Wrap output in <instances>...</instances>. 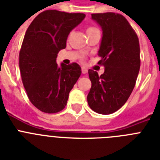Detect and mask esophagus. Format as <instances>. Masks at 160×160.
Segmentation results:
<instances>
[{"label":"esophagus","mask_w":160,"mask_h":160,"mask_svg":"<svg viewBox=\"0 0 160 160\" xmlns=\"http://www.w3.org/2000/svg\"><path fill=\"white\" fill-rule=\"evenodd\" d=\"M82 72L83 74H86L87 72H88V69H87L86 68L82 67Z\"/></svg>","instance_id":"34e87169"}]
</instances>
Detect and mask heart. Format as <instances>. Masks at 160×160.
I'll return each mask as SVG.
<instances>
[{"label":"heart","instance_id":"obj_1","mask_svg":"<svg viewBox=\"0 0 160 160\" xmlns=\"http://www.w3.org/2000/svg\"><path fill=\"white\" fill-rule=\"evenodd\" d=\"M96 29H98L95 27H92V26H90V27H88V29H87V34H88V33H90V32L92 31H94V30H96Z\"/></svg>","mask_w":160,"mask_h":160}]
</instances>
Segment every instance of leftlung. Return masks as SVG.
<instances>
[{"label":"left lung","mask_w":160,"mask_h":160,"mask_svg":"<svg viewBox=\"0 0 160 160\" xmlns=\"http://www.w3.org/2000/svg\"><path fill=\"white\" fill-rule=\"evenodd\" d=\"M102 29L98 64L104 66L101 76L88 70L92 82L88 103L92 111L102 115L119 110L130 98L140 71V43L135 30L121 14H92Z\"/></svg>","instance_id":"1"}]
</instances>
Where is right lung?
<instances>
[{
  "instance_id": "1",
  "label": "right lung",
  "mask_w": 160,
  "mask_h": 160,
  "mask_svg": "<svg viewBox=\"0 0 160 160\" xmlns=\"http://www.w3.org/2000/svg\"><path fill=\"white\" fill-rule=\"evenodd\" d=\"M85 16L48 10L37 15L25 32L19 54L21 79L30 102L41 112L62 111L81 75L78 63H61L58 67L56 58L66 48L70 31Z\"/></svg>"
}]
</instances>
